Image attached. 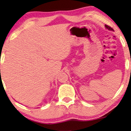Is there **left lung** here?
I'll use <instances>...</instances> for the list:
<instances>
[{"label": "left lung", "instance_id": "obj_1", "mask_svg": "<svg viewBox=\"0 0 131 131\" xmlns=\"http://www.w3.org/2000/svg\"><path fill=\"white\" fill-rule=\"evenodd\" d=\"M105 27L107 28V29H109V30H113V29H112V28H111V27H110V26H107V25H105Z\"/></svg>", "mask_w": 131, "mask_h": 131}]
</instances>
